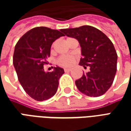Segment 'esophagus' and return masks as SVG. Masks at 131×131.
<instances>
[{
	"mask_svg": "<svg viewBox=\"0 0 131 131\" xmlns=\"http://www.w3.org/2000/svg\"><path fill=\"white\" fill-rule=\"evenodd\" d=\"M64 71H65V72H69V71H71V69L70 68H64Z\"/></svg>",
	"mask_w": 131,
	"mask_h": 131,
	"instance_id": "1",
	"label": "esophagus"
}]
</instances>
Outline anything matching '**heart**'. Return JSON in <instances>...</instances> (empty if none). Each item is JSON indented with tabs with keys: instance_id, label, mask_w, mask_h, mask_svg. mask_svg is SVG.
Listing matches in <instances>:
<instances>
[{
	"instance_id": "heart-1",
	"label": "heart",
	"mask_w": 131,
	"mask_h": 131,
	"mask_svg": "<svg viewBox=\"0 0 131 131\" xmlns=\"http://www.w3.org/2000/svg\"><path fill=\"white\" fill-rule=\"evenodd\" d=\"M75 61V57L71 55H64L59 57L57 60V63L62 67H69L73 64Z\"/></svg>"
}]
</instances>
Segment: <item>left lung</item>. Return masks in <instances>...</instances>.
I'll return each instance as SVG.
<instances>
[{
  "label": "left lung",
  "instance_id": "8db88e82",
  "mask_svg": "<svg viewBox=\"0 0 131 131\" xmlns=\"http://www.w3.org/2000/svg\"><path fill=\"white\" fill-rule=\"evenodd\" d=\"M62 31L79 41L83 55L79 65L90 67V71L75 81L79 91L90 97L105 93L116 72L117 54L112 42L101 31L88 25L64 29Z\"/></svg>",
  "mask_w": 131,
  "mask_h": 131
}]
</instances>
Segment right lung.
<instances>
[{"label": "right lung", "mask_w": 131, "mask_h": 131, "mask_svg": "<svg viewBox=\"0 0 131 131\" xmlns=\"http://www.w3.org/2000/svg\"><path fill=\"white\" fill-rule=\"evenodd\" d=\"M60 31L45 27L34 28L18 40L13 54V65L18 80L25 92L37 101H43L54 96L59 85V79L64 71L54 67L52 72L44 71L48 64L50 48L54 40L64 35Z\"/></svg>", "instance_id": "right-lung-1"}]
</instances>
